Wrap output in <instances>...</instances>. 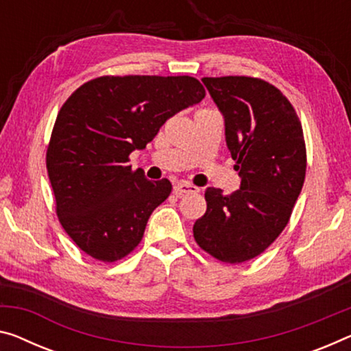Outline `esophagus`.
<instances>
[{
    "label": "esophagus",
    "instance_id": "esophagus-1",
    "mask_svg": "<svg viewBox=\"0 0 351 351\" xmlns=\"http://www.w3.org/2000/svg\"><path fill=\"white\" fill-rule=\"evenodd\" d=\"M199 188L191 185V183H186V182H180V183H176L174 185V193L177 196H183V194H188V193H197Z\"/></svg>",
    "mask_w": 351,
    "mask_h": 351
}]
</instances>
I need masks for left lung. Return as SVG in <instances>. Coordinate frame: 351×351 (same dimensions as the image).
Listing matches in <instances>:
<instances>
[{"instance_id":"8db88e82","label":"left lung","mask_w":351,"mask_h":351,"mask_svg":"<svg viewBox=\"0 0 351 351\" xmlns=\"http://www.w3.org/2000/svg\"><path fill=\"white\" fill-rule=\"evenodd\" d=\"M224 116L226 143L240 190H206L207 210L193 226L196 243L224 263L262 254L287 226L306 176V143L295 108L254 77L202 78Z\"/></svg>"}]
</instances>
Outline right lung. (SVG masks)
I'll return each mask as SVG.
<instances>
[{
    "label": "right lung",
    "mask_w": 351,
    "mask_h": 351,
    "mask_svg": "<svg viewBox=\"0 0 351 351\" xmlns=\"http://www.w3.org/2000/svg\"><path fill=\"white\" fill-rule=\"evenodd\" d=\"M204 97V86L188 75H105L64 101L48 143L47 171L59 223L83 252L111 263L141 243L149 217L172 185L133 171L130 154Z\"/></svg>",
    "instance_id": "right-lung-1"
}]
</instances>
